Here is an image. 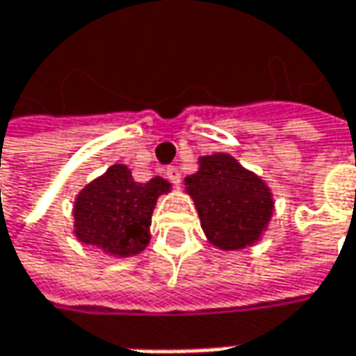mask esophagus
Here are the masks:
<instances>
[{
    "mask_svg": "<svg viewBox=\"0 0 356 356\" xmlns=\"http://www.w3.org/2000/svg\"><path fill=\"white\" fill-rule=\"evenodd\" d=\"M166 178H168L170 182L178 184L182 180V174H180V170L176 168V166H170V168H166Z\"/></svg>",
    "mask_w": 356,
    "mask_h": 356,
    "instance_id": "1",
    "label": "esophagus"
}]
</instances>
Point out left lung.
Masks as SVG:
<instances>
[{
  "label": "left lung",
  "instance_id": "left-lung-1",
  "mask_svg": "<svg viewBox=\"0 0 356 356\" xmlns=\"http://www.w3.org/2000/svg\"><path fill=\"white\" fill-rule=\"evenodd\" d=\"M184 182L206 238L220 250L252 246L270 222L275 202L268 186L228 154L202 156L198 172Z\"/></svg>",
  "mask_w": 356,
  "mask_h": 356
}]
</instances>
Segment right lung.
Returning a JSON list of instances; mask_svg holds the SVG:
<instances>
[{
    "mask_svg": "<svg viewBox=\"0 0 356 356\" xmlns=\"http://www.w3.org/2000/svg\"><path fill=\"white\" fill-rule=\"evenodd\" d=\"M170 184L156 176L136 182L124 164L110 166L81 190L74 206V232L80 242L98 246L112 257H132L150 242L152 212Z\"/></svg>",
    "mask_w": 356,
    "mask_h": 356,
    "instance_id": "1",
    "label": "right lung"
}]
</instances>
